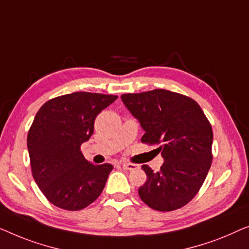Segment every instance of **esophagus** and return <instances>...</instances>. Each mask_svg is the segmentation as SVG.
Here are the masks:
<instances>
[{
  "label": "esophagus",
  "instance_id": "esophagus-1",
  "mask_svg": "<svg viewBox=\"0 0 249 249\" xmlns=\"http://www.w3.org/2000/svg\"><path fill=\"white\" fill-rule=\"evenodd\" d=\"M122 167H123L126 170H134L138 168V166H136L135 163H131V162H123L122 163Z\"/></svg>",
  "mask_w": 249,
  "mask_h": 249
}]
</instances>
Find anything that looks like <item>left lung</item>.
I'll return each mask as SVG.
<instances>
[{
  "label": "left lung",
  "mask_w": 249,
  "mask_h": 249,
  "mask_svg": "<svg viewBox=\"0 0 249 249\" xmlns=\"http://www.w3.org/2000/svg\"><path fill=\"white\" fill-rule=\"evenodd\" d=\"M122 100L145 133L141 142L160 145L164 162L155 173L142 168L146 181L139 195L157 211H174L194 198L212 163V126L192 98L164 89L124 93Z\"/></svg>",
  "instance_id": "8db88e82"
}]
</instances>
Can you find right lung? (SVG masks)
<instances>
[{
	"mask_svg": "<svg viewBox=\"0 0 249 249\" xmlns=\"http://www.w3.org/2000/svg\"><path fill=\"white\" fill-rule=\"evenodd\" d=\"M117 98L80 91L50 99L37 111L27 136L31 171L57 208L82 210L103 192L113 166H94L80 148L92 135L97 115Z\"/></svg>",
	"mask_w": 249,
	"mask_h": 249,
	"instance_id": "obj_1",
	"label": "right lung"
}]
</instances>
